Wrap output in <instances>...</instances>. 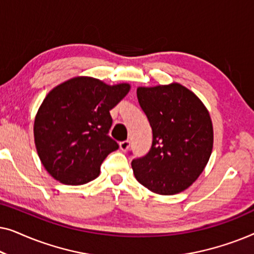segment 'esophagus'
<instances>
[{"instance_id": "esophagus-1", "label": "esophagus", "mask_w": 254, "mask_h": 254, "mask_svg": "<svg viewBox=\"0 0 254 254\" xmlns=\"http://www.w3.org/2000/svg\"><path fill=\"white\" fill-rule=\"evenodd\" d=\"M129 145H130V142H129V141H123V142H120V144H119L120 150H121V151H127L128 149H129Z\"/></svg>"}]
</instances>
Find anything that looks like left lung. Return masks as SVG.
<instances>
[{"label": "left lung", "mask_w": 254, "mask_h": 254, "mask_svg": "<svg viewBox=\"0 0 254 254\" xmlns=\"http://www.w3.org/2000/svg\"><path fill=\"white\" fill-rule=\"evenodd\" d=\"M138 103L152 129V145L131 168L141 185L161 195H173L203 172L214 144L210 114L201 99L180 83L138 86Z\"/></svg>", "instance_id": "obj_1"}]
</instances>
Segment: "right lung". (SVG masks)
<instances>
[{"label": "right lung", "mask_w": 254, "mask_h": 254, "mask_svg": "<svg viewBox=\"0 0 254 254\" xmlns=\"http://www.w3.org/2000/svg\"><path fill=\"white\" fill-rule=\"evenodd\" d=\"M129 83L110 85L75 76L47 93L34 118V144L46 171L64 185L96 179L100 164L119 145L109 137L110 111L125 98Z\"/></svg>", "instance_id": "obj_1"}]
</instances>
